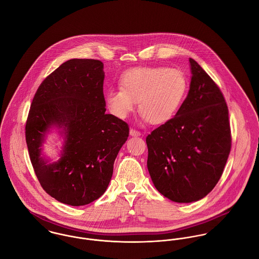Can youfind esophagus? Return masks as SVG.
<instances>
[{
	"mask_svg": "<svg viewBox=\"0 0 259 259\" xmlns=\"http://www.w3.org/2000/svg\"><path fill=\"white\" fill-rule=\"evenodd\" d=\"M130 135H131L132 137H140V136H141V133H140L139 131H137V130L131 128V131H130Z\"/></svg>",
	"mask_w": 259,
	"mask_h": 259,
	"instance_id": "1",
	"label": "esophagus"
}]
</instances>
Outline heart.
Instances as JSON below:
<instances>
[{"label": "heart", "instance_id": "heart-1", "mask_svg": "<svg viewBox=\"0 0 259 259\" xmlns=\"http://www.w3.org/2000/svg\"><path fill=\"white\" fill-rule=\"evenodd\" d=\"M188 91V79L179 69L135 68L119 77V89H109L105 100L111 113L125 118L136 108L152 124L170 120L180 111Z\"/></svg>", "mask_w": 259, "mask_h": 259}]
</instances>
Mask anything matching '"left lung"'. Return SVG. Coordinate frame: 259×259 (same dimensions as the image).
Here are the masks:
<instances>
[{"label":"left lung","mask_w":259,"mask_h":259,"mask_svg":"<svg viewBox=\"0 0 259 259\" xmlns=\"http://www.w3.org/2000/svg\"><path fill=\"white\" fill-rule=\"evenodd\" d=\"M186 99L178 113L147 137L148 169L166 198L188 203L219 183L231 148L228 109L222 91L192 59Z\"/></svg>","instance_id":"left-lung-1"}]
</instances>
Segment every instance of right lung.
<instances>
[{
	"label": "right lung",
	"mask_w": 259,
	"mask_h": 259,
	"mask_svg": "<svg viewBox=\"0 0 259 259\" xmlns=\"http://www.w3.org/2000/svg\"><path fill=\"white\" fill-rule=\"evenodd\" d=\"M104 78L99 60L67 61L39 84L31 105L26 123L31 162L45 191L65 204L85 205L104 194L128 138L127 123L106 112ZM55 127L64 146L51 164L41 147Z\"/></svg>",
	"instance_id": "obj_1"
}]
</instances>
